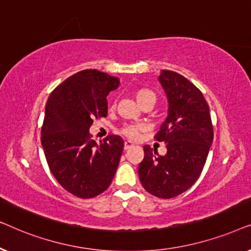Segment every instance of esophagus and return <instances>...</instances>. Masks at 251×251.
Returning <instances> with one entry per match:
<instances>
[{
  "mask_svg": "<svg viewBox=\"0 0 251 251\" xmlns=\"http://www.w3.org/2000/svg\"><path fill=\"white\" fill-rule=\"evenodd\" d=\"M133 146H135V144H133L132 142H130V140H126L125 142V150H130Z\"/></svg>",
  "mask_w": 251,
  "mask_h": 251,
  "instance_id": "obj_1",
  "label": "esophagus"
}]
</instances>
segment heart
Here are the masks:
<instances>
[{
    "instance_id": "obj_1",
    "label": "heart",
    "mask_w": 251,
    "mask_h": 251,
    "mask_svg": "<svg viewBox=\"0 0 251 251\" xmlns=\"http://www.w3.org/2000/svg\"><path fill=\"white\" fill-rule=\"evenodd\" d=\"M135 98L137 99V101L139 102V105H142L143 102H145L149 99H155V94L153 91L149 90V89H144V88H139L136 89L135 92ZM140 130H142V126L139 125H131V126H126L123 128L122 132L125 133L126 136L130 137V138H136L138 136V133Z\"/></svg>"
}]
</instances>
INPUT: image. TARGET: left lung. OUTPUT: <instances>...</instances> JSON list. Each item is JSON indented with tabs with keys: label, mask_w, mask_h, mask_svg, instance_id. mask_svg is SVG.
<instances>
[{
	"label": "left lung",
	"mask_w": 251,
	"mask_h": 251,
	"mask_svg": "<svg viewBox=\"0 0 251 251\" xmlns=\"http://www.w3.org/2000/svg\"><path fill=\"white\" fill-rule=\"evenodd\" d=\"M168 100V115L155 139L167 147L159 155L144 146L139 179L149 193L170 199L187 191L203 169L214 140L210 111L202 92L183 75L161 71L157 78Z\"/></svg>",
	"instance_id": "obj_1"
}]
</instances>
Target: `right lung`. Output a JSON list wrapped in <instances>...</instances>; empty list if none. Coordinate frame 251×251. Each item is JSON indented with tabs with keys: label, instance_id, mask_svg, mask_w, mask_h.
Instances as JSON below:
<instances>
[{
	"label": "right lung",
	"instance_id": "add662e5",
	"mask_svg": "<svg viewBox=\"0 0 251 251\" xmlns=\"http://www.w3.org/2000/svg\"><path fill=\"white\" fill-rule=\"evenodd\" d=\"M120 85L115 76L84 70L60 83L48 98L41 131L44 155L51 173L75 197L90 199L111 185L125 142L109 135L91 139L95 119L107 115L108 94Z\"/></svg>",
	"mask_w": 251,
	"mask_h": 251
}]
</instances>
